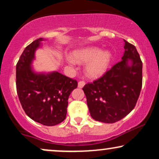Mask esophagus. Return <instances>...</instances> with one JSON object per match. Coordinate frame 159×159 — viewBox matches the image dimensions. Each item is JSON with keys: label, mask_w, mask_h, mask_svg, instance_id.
Returning a JSON list of instances; mask_svg holds the SVG:
<instances>
[{"label": "esophagus", "mask_w": 159, "mask_h": 159, "mask_svg": "<svg viewBox=\"0 0 159 159\" xmlns=\"http://www.w3.org/2000/svg\"><path fill=\"white\" fill-rule=\"evenodd\" d=\"M85 84V81H78V86L79 88H82V87H84Z\"/></svg>", "instance_id": "esophagus-1"}]
</instances>
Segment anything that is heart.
Returning a JSON list of instances; mask_svg holds the SVG:
<instances>
[{"mask_svg": "<svg viewBox=\"0 0 159 159\" xmlns=\"http://www.w3.org/2000/svg\"><path fill=\"white\" fill-rule=\"evenodd\" d=\"M73 58L69 57L67 61L71 65L79 63H87L85 72L89 77L97 78L105 72L111 62V55L107 51H101L96 47H87L76 51Z\"/></svg>", "mask_w": 159, "mask_h": 159, "instance_id": "heart-1", "label": "heart"}]
</instances>
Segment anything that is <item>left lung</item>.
Listing matches in <instances>:
<instances>
[{
  "instance_id": "8db88e82",
  "label": "left lung",
  "mask_w": 159,
  "mask_h": 159,
  "mask_svg": "<svg viewBox=\"0 0 159 159\" xmlns=\"http://www.w3.org/2000/svg\"><path fill=\"white\" fill-rule=\"evenodd\" d=\"M125 42L122 61L83 87L93 119L114 123L135 107L142 87V63L134 45ZM131 61V65L127 62Z\"/></svg>"
}]
</instances>
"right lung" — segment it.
<instances>
[{"mask_svg":"<svg viewBox=\"0 0 159 159\" xmlns=\"http://www.w3.org/2000/svg\"><path fill=\"white\" fill-rule=\"evenodd\" d=\"M43 38L25 48L16 64V90L25 114L44 125H55L66 119L68 98L78 82L55 72L36 74L30 63Z\"/></svg>","mask_w":159,"mask_h":159,"instance_id":"right-lung-1","label":"right lung"}]
</instances>
